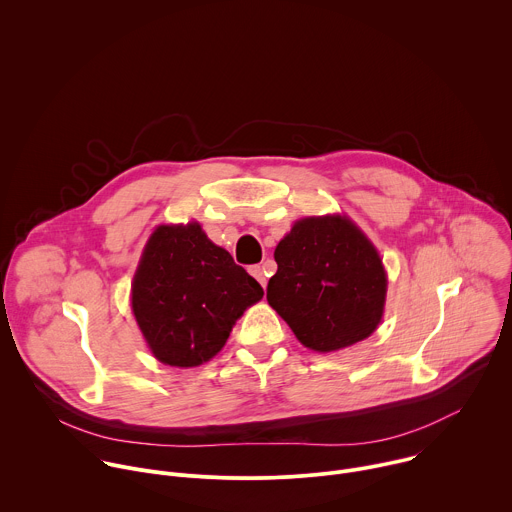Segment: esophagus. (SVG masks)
<instances>
[{
  "label": "esophagus",
  "mask_w": 512,
  "mask_h": 512,
  "mask_svg": "<svg viewBox=\"0 0 512 512\" xmlns=\"http://www.w3.org/2000/svg\"><path fill=\"white\" fill-rule=\"evenodd\" d=\"M248 272L262 284V288H266V274H264V268H262V266H250Z\"/></svg>",
  "instance_id": "esophagus-1"
}]
</instances>
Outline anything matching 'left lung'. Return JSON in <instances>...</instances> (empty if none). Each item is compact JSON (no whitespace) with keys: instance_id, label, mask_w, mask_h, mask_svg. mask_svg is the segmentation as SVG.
I'll use <instances>...</instances> for the list:
<instances>
[{"instance_id":"left-lung-1","label":"left lung","mask_w":512,"mask_h":512,"mask_svg":"<svg viewBox=\"0 0 512 512\" xmlns=\"http://www.w3.org/2000/svg\"><path fill=\"white\" fill-rule=\"evenodd\" d=\"M268 304L310 350L368 338L382 320L386 272L378 250L346 216L298 220L274 250Z\"/></svg>"}]
</instances>
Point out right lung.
Here are the masks:
<instances>
[{"mask_svg":"<svg viewBox=\"0 0 512 512\" xmlns=\"http://www.w3.org/2000/svg\"><path fill=\"white\" fill-rule=\"evenodd\" d=\"M262 296V286L198 222L162 224L134 274L132 312L160 362L192 368L222 350L236 320Z\"/></svg>","mask_w":512,"mask_h":512,"instance_id":"add662e5","label":"right lung"}]
</instances>
